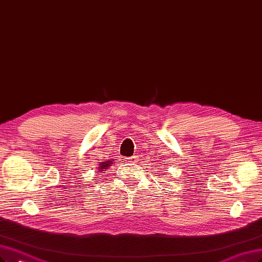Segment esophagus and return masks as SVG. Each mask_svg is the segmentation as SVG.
<instances>
[{
    "mask_svg": "<svg viewBox=\"0 0 262 262\" xmlns=\"http://www.w3.org/2000/svg\"><path fill=\"white\" fill-rule=\"evenodd\" d=\"M138 160H139V157H138V156H132V157L129 158V161H130V162H135V161H138Z\"/></svg>",
    "mask_w": 262,
    "mask_h": 262,
    "instance_id": "obj_1",
    "label": "esophagus"
}]
</instances>
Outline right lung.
Masks as SVG:
<instances>
[{
    "label": "right lung",
    "instance_id": "right-lung-1",
    "mask_svg": "<svg viewBox=\"0 0 262 262\" xmlns=\"http://www.w3.org/2000/svg\"><path fill=\"white\" fill-rule=\"evenodd\" d=\"M112 164H113V162H112L111 160H107V161L101 162V166L98 167V169H100V171H105V170L107 169V167H110Z\"/></svg>",
    "mask_w": 262,
    "mask_h": 262
}]
</instances>
